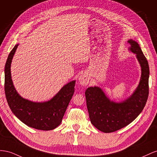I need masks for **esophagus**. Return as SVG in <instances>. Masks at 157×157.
<instances>
[{
  "label": "esophagus",
  "mask_w": 157,
  "mask_h": 157,
  "mask_svg": "<svg viewBox=\"0 0 157 157\" xmlns=\"http://www.w3.org/2000/svg\"><path fill=\"white\" fill-rule=\"evenodd\" d=\"M78 79L79 84L81 85V86H86L89 84V76L87 73L85 72L79 76Z\"/></svg>",
  "instance_id": "esophagus-1"
}]
</instances>
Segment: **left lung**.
<instances>
[{"instance_id": "1", "label": "left lung", "mask_w": 157, "mask_h": 157, "mask_svg": "<svg viewBox=\"0 0 157 157\" xmlns=\"http://www.w3.org/2000/svg\"><path fill=\"white\" fill-rule=\"evenodd\" d=\"M129 51L134 53L141 66V75L136 90L126 99L111 101L98 86L88 87L86 94L87 107L91 124L105 133L114 132L132 122L144 109L149 95V67L136 41L129 39Z\"/></svg>"}]
</instances>
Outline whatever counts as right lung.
Listing matches in <instances>:
<instances>
[{
  "label": "right lung",
  "instance_id": "1",
  "mask_svg": "<svg viewBox=\"0 0 157 157\" xmlns=\"http://www.w3.org/2000/svg\"><path fill=\"white\" fill-rule=\"evenodd\" d=\"M19 44L9 54L4 68V91L8 104L14 114L29 127L40 130H52L61 124L67 107L74 93L75 80L61 88L51 100L33 102L20 96L13 84L10 67Z\"/></svg>",
  "mask_w": 157,
  "mask_h": 157
}]
</instances>
